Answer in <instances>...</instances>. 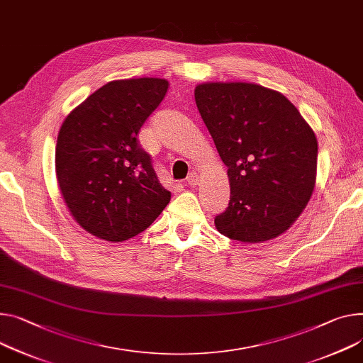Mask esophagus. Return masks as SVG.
<instances>
[{"label":"esophagus","mask_w":363,"mask_h":363,"mask_svg":"<svg viewBox=\"0 0 363 363\" xmlns=\"http://www.w3.org/2000/svg\"><path fill=\"white\" fill-rule=\"evenodd\" d=\"M186 182H187V184H190V186H198L199 184V174L198 173H190L189 176H187V179H186Z\"/></svg>","instance_id":"obj_1"}]
</instances>
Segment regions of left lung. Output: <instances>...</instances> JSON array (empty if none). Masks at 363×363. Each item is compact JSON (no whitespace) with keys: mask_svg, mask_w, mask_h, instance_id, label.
Returning <instances> with one entry per match:
<instances>
[{"mask_svg":"<svg viewBox=\"0 0 363 363\" xmlns=\"http://www.w3.org/2000/svg\"><path fill=\"white\" fill-rule=\"evenodd\" d=\"M194 100L228 169L231 196L216 230L242 242L281 235L315 186L313 129L284 94L250 82L199 84Z\"/></svg>","mask_w":363,"mask_h":363,"instance_id":"8db88e82","label":"left lung"}]
</instances>
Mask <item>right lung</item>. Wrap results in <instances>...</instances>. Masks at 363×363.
<instances>
[{"label": "right lung", "mask_w": 363, "mask_h": 363, "mask_svg": "<svg viewBox=\"0 0 363 363\" xmlns=\"http://www.w3.org/2000/svg\"><path fill=\"white\" fill-rule=\"evenodd\" d=\"M169 81H110L64 121L55 152L64 201L90 234L119 242L145 231L172 193L157 179L138 133L162 101Z\"/></svg>", "instance_id": "right-lung-1"}]
</instances>
